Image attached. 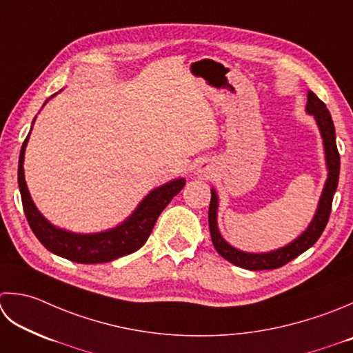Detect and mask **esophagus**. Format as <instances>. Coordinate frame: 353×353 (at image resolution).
I'll use <instances>...</instances> for the list:
<instances>
[{
	"instance_id": "1",
	"label": "esophagus",
	"mask_w": 353,
	"mask_h": 353,
	"mask_svg": "<svg viewBox=\"0 0 353 353\" xmlns=\"http://www.w3.org/2000/svg\"><path fill=\"white\" fill-rule=\"evenodd\" d=\"M199 172H200V176H206V172H210V168L206 167V165H202V167H200V170H199Z\"/></svg>"
}]
</instances>
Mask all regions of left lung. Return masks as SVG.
<instances>
[{
	"instance_id": "left-lung-1",
	"label": "left lung",
	"mask_w": 353,
	"mask_h": 353,
	"mask_svg": "<svg viewBox=\"0 0 353 353\" xmlns=\"http://www.w3.org/2000/svg\"><path fill=\"white\" fill-rule=\"evenodd\" d=\"M307 113L314 114L316 123H319L323 142H324V151H326V162H327V182L324 185L323 194L319 203V210H316L315 217L312 223L309 225L307 230L301 234V236L294 240L291 245H288L281 250L268 252V254H248L241 252L231 245H228L222 239L217 230V196L216 191L211 190V202H210V211H208V223H210V232L212 245L216 251L222 255L225 260L230 263L236 265L239 268L250 269V271H265V269H277L285 266L289 261L299 257L300 254L307 251L312 246L326 228L330 211H332V200L335 196L336 186H338V177H340V153L336 148L335 141V127L330 117L329 110L319 96L314 92L307 93Z\"/></svg>"
}]
</instances>
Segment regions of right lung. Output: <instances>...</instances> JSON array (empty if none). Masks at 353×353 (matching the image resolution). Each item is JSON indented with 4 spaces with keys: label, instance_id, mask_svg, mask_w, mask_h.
<instances>
[{
    "label": "right lung",
    "instance_id": "add662e5",
    "mask_svg": "<svg viewBox=\"0 0 353 353\" xmlns=\"http://www.w3.org/2000/svg\"><path fill=\"white\" fill-rule=\"evenodd\" d=\"M27 139H29V136L26 137L23 147H21L18 165V185L27 222H29L33 234L44 245V248L59 255V257L76 261V263H107V261H113L123 257V255L141 250L145 241L148 240L165 206L185 186V179H177V181L165 183L161 188L151 191L142 200V203L137 206V210L131 214L127 222L112 231L92 234V236L62 231L48 223L41 216L39 211L34 208L29 190L26 186L23 161Z\"/></svg>",
    "mask_w": 353,
    "mask_h": 353
}]
</instances>
